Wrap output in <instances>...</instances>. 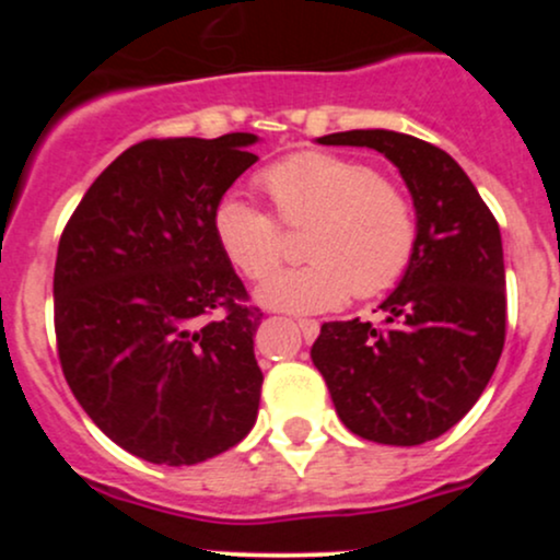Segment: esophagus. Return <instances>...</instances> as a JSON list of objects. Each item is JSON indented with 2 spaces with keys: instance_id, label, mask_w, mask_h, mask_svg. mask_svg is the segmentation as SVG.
Returning a JSON list of instances; mask_svg holds the SVG:
<instances>
[{
  "instance_id": "1",
  "label": "esophagus",
  "mask_w": 560,
  "mask_h": 560,
  "mask_svg": "<svg viewBox=\"0 0 560 560\" xmlns=\"http://www.w3.org/2000/svg\"><path fill=\"white\" fill-rule=\"evenodd\" d=\"M298 326H300L302 337H305L307 342H313V339H316L318 331H320V324H318V320H313V318H298Z\"/></svg>"
}]
</instances>
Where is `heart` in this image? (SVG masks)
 Here are the masks:
<instances>
[{
    "mask_svg": "<svg viewBox=\"0 0 560 560\" xmlns=\"http://www.w3.org/2000/svg\"><path fill=\"white\" fill-rule=\"evenodd\" d=\"M276 215L242 197L215 205L218 247L247 279H262L283 254V228L308 226L305 267L268 276L262 305L318 313L342 305L352 292L376 298L402 279L419 244L410 197L374 165L334 152H298L258 173ZM284 222L283 228L280 223Z\"/></svg>",
    "mask_w": 560,
    "mask_h": 560,
    "instance_id": "b5f03b06",
    "label": "heart"
}]
</instances>
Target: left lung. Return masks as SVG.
<instances>
[{"label": "left lung", "instance_id": "left-lung-1", "mask_svg": "<svg viewBox=\"0 0 560 560\" xmlns=\"http://www.w3.org/2000/svg\"><path fill=\"white\" fill-rule=\"evenodd\" d=\"M318 144L371 147L389 158L413 195L419 244L400 287L382 302L387 320H329L311 358L352 434L400 447L436 440L474 408L505 345L498 221L464 168L429 141L369 128Z\"/></svg>", "mask_w": 560, "mask_h": 560}]
</instances>
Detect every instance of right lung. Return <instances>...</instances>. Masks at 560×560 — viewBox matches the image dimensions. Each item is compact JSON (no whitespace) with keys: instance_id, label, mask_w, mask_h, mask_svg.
<instances>
[{"instance_id":"right-lung-1","label":"right lung","mask_w":560,"mask_h":560,"mask_svg":"<svg viewBox=\"0 0 560 560\" xmlns=\"http://www.w3.org/2000/svg\"><path fill=\"white\" fill-rule=\"evenodd\" d=\"M255 133L144 139L66 223L55 262L62 374L115 445L165 466L226 453L255 427L262 313L213 231Z\"/></svg>"}]
</instances>
